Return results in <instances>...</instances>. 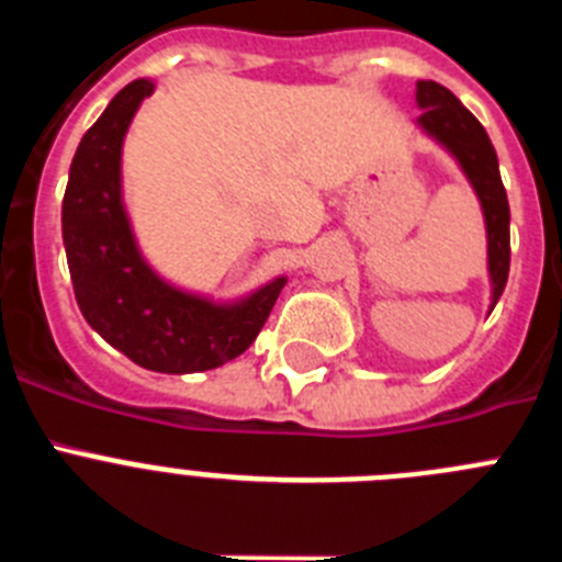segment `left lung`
I'll return each mask as SVG.
<instances>
[{
  "label": "left lung",
  "mask_w": 562,
  "mask_h": 562,
  "mask_svg": "<svg viewBox=\"0 0 562 562\" xmlns=\"http://www.w3.org/2000/svg\"><path fill=\"white\" fill-rule=\"evenodd\" d=\"M416 106L422 109L416 117L419 128L453 154L484 211L486 270L493 284L490 312H493L509 278V202L501 182L498 154L484 126L475 121V114L448 87L436 81H416Z\"/></svg>",
  "instance_id": "left-lung-1"
}]
</instances>
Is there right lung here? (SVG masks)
Segmentation results:
<instances>
[{"instance_id": "1", "label": "right lung", "mask_w": 562, "mask_h": 562, "mask_svg": "<svg viewBox=\"0 0 562 562\" xmlns=\"http://www.w3.org/2000/svg\"><path fill=\"white\" fill-rule=\"evenodd\" d=\"M154 92L137 78L109 101L78 143L61 205L69 278L87 324L132 362L160 374H193L225 366L250 349L286 278L233 304L168 284L134 241L123 205V137Z\"/></svg>"}]
</instances>
